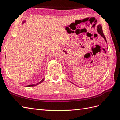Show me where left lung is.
Masks as SVG:
<instances>
[{
  "label": "left lung",
  "mask_w": 120,
  "mask_h": 120,
  "mask_svg": "<svg viewBox=\"0 0 120 120\" xmlns=\"http://www.w3.org/2000/svg\"><path fill=\"white\" fill-rule=\"evenodd\" d=\"M97 30L98 33H99L101 37H102L107 42V40L106 38V37H105V36L104 35V34H103V30H102V27H101V24H99L98 25V27H97Z\"/></svg>",
  "instance_id": "left-lung-1"
}]
</instances>
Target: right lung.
Returning a JSON list of instances; mask_svg holds the SVG:
<instances>
[{
	"label": "right lung",
	"mask_w": 120,
	"mask_h": 120,
	"mask_svg": "<svg viewBox=\"0 0 120 120\" xmlns=\"http://www.w3.org/2000/svg\"><path fill=\"white\" fill-rule=\"evenodd\" d=\"M24 22H25V21H23V23ZM44 79H43L41 82H39L37 83V84H35V85H28V86H26V87H31V86H37V85H38L39 84V83H41L43 81H44Z\"/></svg>",
	"instance_id": "add662e5"
}]
</instances>
